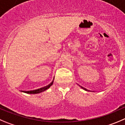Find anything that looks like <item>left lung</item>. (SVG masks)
Here are the masks:
<instances>
[{
    "label": "left lung",
    "instance_id": "obj_1",
    "mask_svg": "<svg viewBox=\"0 0 125 125\" xmlns=\"http://www.w3.org/2000/svg\"><path fill=\"white\" fill-rule=\"evenodd\" d=\"M80 87L82 88V89H83L84 90H85V91H89V90H88L87 89H86V88H83V87H82V86H80Z\"/></svg>",
    "mask_w": 125,
    "mask_h": 125
}]
</instances>
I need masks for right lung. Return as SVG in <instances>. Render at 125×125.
<instances>
[{
    "label": "right lung",
    "mask_w": 125,
    "mask_h": 125,
    "mask_svg": "<svg viewBox=\"0 0 125 125\" xmlns=\"http://www.w3.org/2000/svg\"><path fill=\"white\" fill-rule=\"evenodd\" d=\"M53 82H54V79H53V81L49 84V85H47V86H44V87L40 88L37 89V90H31V91H21L22 92L25 93H28V94H38L40 93L43 92V91H45V90H48L53 83Z\"/></svg>",
    "instance_id": "add662e5"
}]
</instances>
